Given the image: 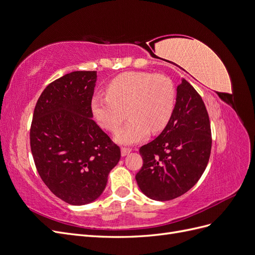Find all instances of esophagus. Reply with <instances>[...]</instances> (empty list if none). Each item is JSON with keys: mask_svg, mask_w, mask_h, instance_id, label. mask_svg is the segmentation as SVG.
I'll use <instances>...</instances> for the list:
<instances>
[{"mask_svg": "<svg viewBox=\"0 0 255 255\" xmlns=\"http://www.w3.org/2000/svg\"><path fill=\"white\" fill-rule=\"evenodd\" d=\"M130 152H132V149H129V148H121V155L122 156L128 155Z\"/></svg>", "mask_w": 255, "mask_h": 255, "instance_id": "1", "label": "esophagus"}]
</instances>
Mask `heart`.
Instances as JSON below:
<instances>
[{
    "mask_svg": "<svg viewBox=\"0 0 255 255\" xmlns=\"http://www.w3.org/2000/svg\"><path fill=\"white\" fill-rule=\"evenodd\" d=\"M107 96L91 100V112L99 125L116 132L129 116L130 120L116 134L121 144L142 141L164 129L170 120L175 104L174 84L164 74L143 71L121 73L106 87Z\"/></svg>",
    "mask_w": 255,
    "mask_h": 255,
    "instance_id": "obj_1",
    "label": "heart"
}]
</instances>
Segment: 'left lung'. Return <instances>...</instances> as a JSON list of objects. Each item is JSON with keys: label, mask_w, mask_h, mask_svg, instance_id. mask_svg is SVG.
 Wrapping results in <instances>:
<instances>
[{"label": "left lung", "mask_w": 255, "mask_h": 255, "mask_svg": "<svg viewBox=\"0 0 255 255\" xmlns=\"http://www.w3.org/2000/svg\"><path fill=\"white\" fill-rule=\"evenodd\" d=\"M211 149V123L203 100L182 79L168 125L139 149L143 164L135 176L138 186L156 201L184 195L203 174Z\"/></svg>", "instance_id": "8db88e82"}]
</instances>
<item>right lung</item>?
Instances as JSON below:
<instances>
[{
	"label": "right lung",
	"mask_w": 255,
	"mask_h": 255,
	"mask_svg": "<svg viewBox=\"0 0 255 255\" xmlns=\"http://www.w3.org/2000/svg\"><path fill=\"white\" fill-rule=\"evenodd\" d=\"M97 71H74L49 84L30 126L37 171L54 195L72 205L102 195L120 148L92 120Z\"/></svg>",
	"instance_id": "1"
}]
</instances>
